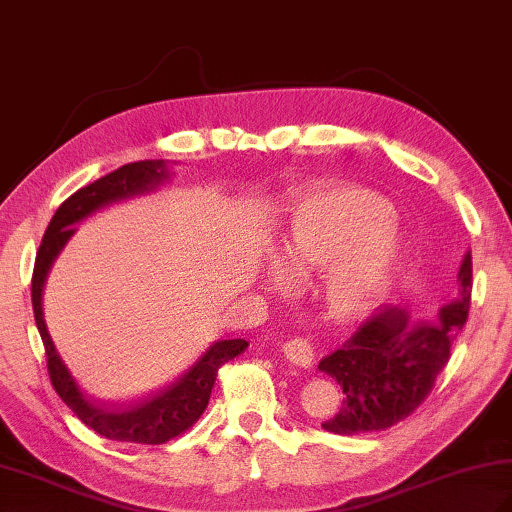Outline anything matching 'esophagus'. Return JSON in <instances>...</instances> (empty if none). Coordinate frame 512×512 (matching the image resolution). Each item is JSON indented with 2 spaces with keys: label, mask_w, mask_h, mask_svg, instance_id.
I'll return each mask as SVG.
<instances>
[{
  "label": "esophagus",
  "mask_w": 512,
  "mask_h": 512,
  "mask_svg": "<svg viewBox=\"0 0 512 512\" xmlns=\"http://www.w3.org/2000/svg\"><path fill=\"white\" fill-rule=\"evenodd\" d=\"M283 355L287 361H292L294 365H300V368H311L313 363V348L305 339H290V342L283 344Z\"/></svg>",
  "instance_id": "esophagus-1"
}]
</instances>
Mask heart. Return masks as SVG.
Wrapping results in <instances>:
<instances>
[{"instance_id":"heart-1","label":"heart","mask_w":512,"mask_h":512,"mask_svg":"<svg viewBox=\"0 0 512 512\" xmlns=\"http://www.w3.org/2000/svg\"><path fill=\"white\" fill-rule=\"evenodd\" d=\"M391 205L368 190L335 188L305 194L285 209L281 251L296 274L322 270L324 305L335 318H357L381 296L402 251ZM283 287L285 270L270 268Z\"/></svg>"}]
</instances>
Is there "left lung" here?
<instances>
[{
	"mask_svg": "<svg viewBox=\"0 0 512 512\" xmlns=\"http://www.w3.org/2000/svg\"><path fill=\"white\" fill-rule=\"evenodd\" d=\"M458 285V296L441 307L435 322H413L406 309L378 307L342 348L320 361L318 368L346 393L339 413L322 424L324 430L335 435L387 430L422 406L469 316V253Z\"/></svg>",
	"mask_w": 512,
	"mask_h": 512,
	"instance_id": "left-lung-1",
	"label": "left lung"
}]
</instances>
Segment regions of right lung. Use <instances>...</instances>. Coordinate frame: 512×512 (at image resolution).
Here are the masks:
<instances>
[{
  "mask_svg": "<svg viewBox=\"0 0 512 512\" xmlns=\"http://www.w3.org/2000/svg\"><path fill=\"white\" fill-rule=\"evenodd\" d=\"M164 177L166 166L162 160H144L116 168L114 173L88 183L82 190H77L56 209L54 218L49 220L34 261L32 307L38 333H41L45 346L49 381L54 385L62 402L67 404L88 428H93L101 437H106L110 441L162 445L183 435V432L196 424V419H199L207 409L218 370L231 359L242 355L248 346L246 339H220L214 346H209L205 355L196 361L186 374H181L177 381H173L162 391L151 393L149 398H142L127 406H101L84 396L80 385L75 383V378L67 370V365L62 363L54 342H51L43 320L41 292L49 266L54 264V259L60 253L64 242L71 238V225H75L77 220H82L90 212H95L101 205H108L112 201L127 199L131 194L151 190Z\"/></svg>",
  "mask_w": 512,
  "mask_h": 512,
  "instance_id": "obj_1",
  "label": "right lung"
}]
</instances>
